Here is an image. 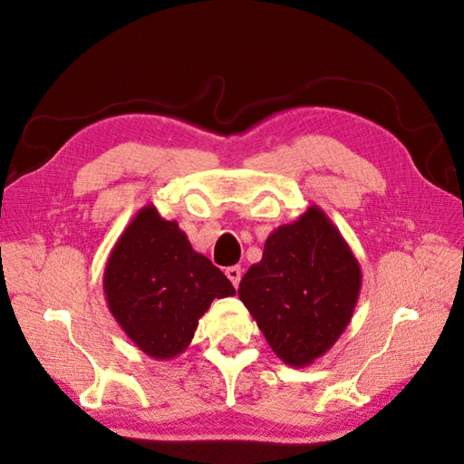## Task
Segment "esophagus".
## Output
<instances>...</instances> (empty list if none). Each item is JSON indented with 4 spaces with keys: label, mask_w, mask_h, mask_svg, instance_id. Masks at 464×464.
<instances>
[{
    "label": "esophagus",
    "mask_w": 464,
    "mask_h": 464,
    "mask_svg": "<svg viewBox=\"0 0 464 464\" xmlns=\"http://www.w3.org/2000/svg\"><path fill=\"white\" fill-rule=\"evenodd\" d=\"M225 275H227V279L233 283V287H239V281H241V275H243L241 267H227Z\"/></svg>",
    "instance_id": "34e87169"
}]
</instances>
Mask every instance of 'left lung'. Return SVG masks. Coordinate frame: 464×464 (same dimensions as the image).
Here are the masks:
<instances>
[{
    "instance_id": "1",
    "label": "left lung",
    "mask_w": 464,
    "mask_h": 464,
    "mask_svg": "<svg viewBox=\"0 0 464 464\" xmlns=\"http://www.w3.org/2000/svg\"><path fill=\"white\" fill-rule=\"evenodd\" d=\"M361 265L321 207L281 225L245 273L239 297L273 353L291 367L323 357L351 323Z\"/></svg>"
}]
</instances>
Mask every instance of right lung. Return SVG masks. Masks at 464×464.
I'll use <instances>...</instances> for the list:
<instances>
[{
    "instance_id": "add662e5",
    "label": "right lung",
    "mask_w": 464,
    "mask_h": 464,
    "mask_svg": "<svg viewBox=\"0 0 464 464\" xmlns=\"http://www.w3.org/2000/svg\"><path fill=\"white\" fill-rule=\"evenodd\" d=\"M103 293L115 321L151 359L181 354L213 299L233 297L221 269L197 253L177 221L140 209L107 257Z\"/></svg>"
}]
</instances>
